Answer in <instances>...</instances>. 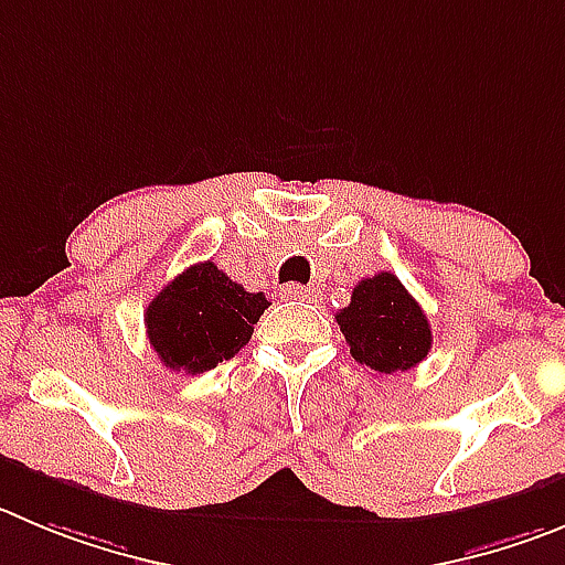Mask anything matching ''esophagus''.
Returning a JSON list of instances; mask_svg holds the SVG:
<instances>
[{
  "label": "esophagus",
  "instance_id": "34e87169",
  "mask_svg": "<svg viewBox=\"0 0 565 565\" xmlns=\"http://www.w3.org/2000/svg\"><path fill=\"white\" fill-rule=\"evenodd\" d=\"M281 298H287V300H312L315 289L303 287V284H284Z\"/></svg>",
  "mask_w": 565,
  "mask_h": 565
}]
</instances>
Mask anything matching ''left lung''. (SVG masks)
Wrapping results in <instances>:
<instances>
[{
	"label": "left lung",
	"instance_id": "8db88e82",
	"mask_svg": "<svg viewBox=\"0 0 565 565\" xmlns=\"http://www.w3.org/2000/svg\"><path fill=\"white\" fill-rule=\"evenodd\" d=\"M337 323L351 356L379 373L409 371L431 348L424 309L393 273H376L356 284L351 303L337 312Z\"/></svg>",
	"mask_w": 565,
	"mask_h": 565
}]
</instances>
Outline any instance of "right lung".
<instances>
[{
	"instance_id": "obj_1",
	"label": "right lung",
	"mask_w": 565,
	"mask_h": 565,
	"mask_svg": "<svg viewBox=\"0 0 565 565\" xmlns=\"http://www.w3.org/2000/svg\"><path fill=\"white\" fill-rule=\"evenodd\" d=\"M270 307L265 292H245L214 262L172 278L147 307V337L170 371L203 373L239 354Z\"/></svg>"
}]
</instances>
